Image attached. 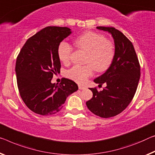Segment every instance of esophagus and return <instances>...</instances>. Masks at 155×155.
Returning a JSON list of instances; mask_svg holds the SVG:
<instances>
[{"label":"esophagus","instance_id":"1","mask_svg":"<svg viewBox=\"0 0 155 155\" xmlns=\"http://www.w3.org/2000/svg\"><path fill=\"white\" fill-rule=\"evenodd\" d=\"M78 88H79V89L80 90H82V89H85V87H84V86L82 85H78Z\"/></svg>","mask_w":155,"mask_h":155}]
</instances>
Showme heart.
I'll return each instance as SVG.
<instances>
[{
    "label": "heart",
    "instance_id": "heart-1",
    "mask_svg": "<svg viewBox=\"0 0 155 155\" xmlns=\"http://www.w3.org/2000/svg\"><path fill=\"white\" fill-rule=\"evenodd\" d=\"M78 48L87 52L84 66H74L68 71L67 75L75 82L82 84L94 74V70L104 72L110 67L116 53L115 44L99 33L86 32L76 38ZM73 48L66 41H61L58 48L59 60L68 64L71 60Z\"/></svg>",
    "mask_w": 155,
    "mask_h": 155
}]
</instances>
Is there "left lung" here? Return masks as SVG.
<instances>
[{
	"instance_id": "obj_1",
	"label": "left lung",
	"mask_w": 155,
	"mask_h": 155,
	"mask_svg": "<svg viewBox=\"0 0 155 155\" xmlns=\"http://www.w3.org/2000/svg\"><path fill=\"white\" fill-rule=\"evenodd\" d=\"M97 28L111 33L116 53L110 67L94 80L99 85L105 83L106 87L101 91L91 88L93 97L86 104L95 115L107 118L118 115L129 105L137 91L141 67L133 44L120 31L113 27Z\"/></svg>"
}]
</instances>
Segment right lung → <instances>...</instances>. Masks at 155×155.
Wrapping results in <instances>:
<instances>
[{
	"mask_svg": "<svg viewBox=\"0 0 155 155\" xmlns=\"http://www.w3.org/2000/svg\"><path fill=\"white\" fill-rule=\"evenodd\" d=\"M71 33L66 27L48 26L30 37L16 58L15 71L20 96L33 112L51 116L63 107L66 97L77 91L73 80L61 78L52 84L54 73L60 72L59 44Z\"/></svg>",
	"mask_w": 155,
	"mask_h": 155,
	"instance_id": "right-lung-1",
	"label": "right lung"
}]
</instances>
